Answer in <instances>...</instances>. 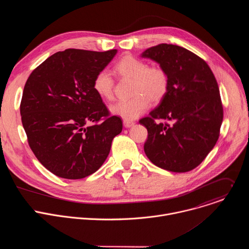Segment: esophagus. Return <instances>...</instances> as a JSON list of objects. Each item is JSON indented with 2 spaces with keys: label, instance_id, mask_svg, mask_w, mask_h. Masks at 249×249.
Returning a JSON list of instances; mask_svg holds the SVG:
<instances>
[{
  "label": "esophagus",
  "instance_id": "obj_1",
  "mask_svg": "<svg viewBox=\"0 0 249 249\" xmlns=\"http://www.w3.org/2000/svg\"><path fill=\"white\" fill-rule=\"evenodd\" d=\"M123 124H124V126H125L126 128H129V127L133 126V125L135 124V122H134V121H130V120H124V121H123Z\"/></svg>",
  "mask_w": 249,
  "mask_h": 249
}]
</instances>
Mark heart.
Masks as SVG:
<instances>
[{
	"label": "heart",
	"instance_id": "obj_1",
	"mask_svg": "<svg viewBox=\"0 0 249 249\" xmlns=\"http://www.w3.org/2000/svg\"><path fill=\"white\" fill-rule=\"evenodd\" d=\"M115 72L122 78L132 80L131 98L120 100L110 106V111L124 120H134L143 114L149 107L150 99L160 101L169 87L166 71L160 67H148L143 60L132 55L123 56L114 66ZM92 89L98 96L111 100L114 95V81L106 70L95 75Z\"/></svg>",
	"mask_w": 249,
	"mask_h": 249
}]
</instances>
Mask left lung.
I'll use <instances>...</instances> for the list:
<instances>
[{"label":"left lung","mask_w":249,"mask_h":249,"mask_svg":"<svg viewBox=\"0 0 249 249\" xmlns=\"http://www.w3.org/2000/svg\"><path fill=\"white\" fill-rule=\"evenodd\" d=\"M142 57L158 62L169 78L168 90L158 107L139 121L148 130L145 153L160 168L190 171L205 160L220 136L224 110L216 78L202 58L177 45L159 44Z\"/></svg>","instance_id":"8db88e82"}]
</instances>
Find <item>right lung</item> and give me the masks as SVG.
Wrapping results in <instances>:
<instances>
[{
  "label": "right lung",
  "mask_w": 249,
  "mask_h": 249,
  "mask_svg": "<svg viewBox=\"0 0 249 249\" xmlns=\"http://www.w3.org/2000/svg\"><path fill=\"white\" fill-rule=\"evenodd\" d=\"M117 53L82 49L59 51L29 75L20 101L28 145L53 174L81 179L95 172L122 131L92 89L95 75Z\"/></svg>",
  "instance_id": "obj_1"
}]
</instances>
